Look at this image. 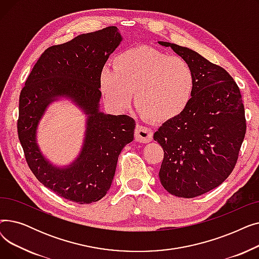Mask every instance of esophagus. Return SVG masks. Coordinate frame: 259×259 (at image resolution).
Listing matches in <instances>:
<instances>
[{"label":"esophagus","mask_w":259,"mask_h":259,"mask_svg":"<svg viewBox=\"0 0 259 259\" xmlns=\"http://www.w3.org/2000/svg\"><path fill=\"white\" fill-rule=\"evenodd\" d=\"M153 133L152 130L148 127L138 125L135 128V140L140 143H150L152 141Z\"/></svg>","instance_id":"34e87169"}]
</instances>
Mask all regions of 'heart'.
<instances>
[{"label": "heart", "mask_w": 259, "mask_h": 259, "mask_svg": "<svg viewBox=\"0 0 259 259\" xmlns=\"http://www.w3.org/2000/svg\"><path fill=\"white\" fill-rule=\"evenodd\" d=\"M100 89L105 101L118 111L129 107L134 92V105L144 117L167 122L179 117L191 102L194 73L183 58L138 46L117 54L113 69L103 68Z\"/></svg>", "instance_id": "1"}]
</instances>
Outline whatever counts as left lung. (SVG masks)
<instances>
[{
	"instance_id": "left-lung-1",
	"label": "left lung",
	"mask_w": 259,
	"mask_h": 259,
	"mask_svg": "<svg viewBox=\"0 0 259 259\" xmlns=\"http://www.w3.org/2000/svg\"><path fill=\"white\" fill-rule=\"evenodd\" d=\"M158 44L186 60L194 73L189 106L153 135L165 152L160 184L172 195L192 198L219 187L233 171L246 134L244 108L237 84L224 68L188 47Z\"/></svg>"
}]
</instances>
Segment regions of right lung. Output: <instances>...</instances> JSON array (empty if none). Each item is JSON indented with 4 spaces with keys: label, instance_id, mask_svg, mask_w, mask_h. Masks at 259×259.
<instances>
[{
    "label": "right lung",
    "instance_id": "1",
    "mask_svg": "<svg viewBox=\"0 0 259 259\" xmlns=\"http://www.w3.org/2000/svg\"><path fill=\"white\" fill-rule=\"evenodd\" d=\"M122 36L115 26L80 34L46 49L20 94L18 134L26 161L38 182L80 205L103 198L113 181L120 151L133 141L135 120L100 110V73ZM69 99L87 115L78 157L60 167L40 151L37 127L50 103Z\"/></svg>",
    "mask_w": 259,
    "mask_h": 259
}]
</instances>
